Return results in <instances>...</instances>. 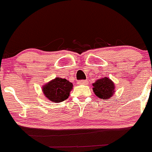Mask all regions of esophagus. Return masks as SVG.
<instances>
[{"instance_id":"1","label":"esophagus","mask_w":152,"mask_h":152,"mask_svg":"<svg viewBox=\"0 0 152 152\" xmlns=\"http://www.w3.org/2000/svg\"><path fill=\"white\" fill-rule=\"evenodd\" d=\"M78 84L79 85H86L88 84L87 80H81V81H78Z\"/></svg>"}]
</instances>
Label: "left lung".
<instances>
[{
    "instance_id": "left-lung-1",
    "label": "left lung",
    "mask_w": 152,
    "mask_h": 152,
    "mask_svg": "<svg viewBox=\"0 0 152 152\" xmlns=\"http://www.w3.org/2000/svg\"><path fill=\"white\" fill-rule=\"evenodd\" d=\"M93 91L99 98L102 99H109L115 93V83L108 77L97 79L92 84Z\"/></svg>"
}]
</instances>
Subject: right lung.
<instances>
[{
	"mask_svg": "<svg viewBox=\"0 0 152 152\" xmlns=\"http://www.w3.org/2000/svg\"><path fill=\"white\" fill-rule=\"evenodd\" d=\"M73 85L66 79L56 77L43 85V94L49 100L55 103L61 102L68 99Z\"/></svg>",
	"mask_w": 152,
	"mask_h": 152,
	"instance_id": "right-lung-1",
	"label": "right lung"
}]
</instances>
